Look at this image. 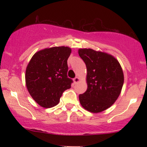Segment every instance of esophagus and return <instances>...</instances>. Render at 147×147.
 I'll return each mask as SVG.
<instances>
[{"label": "esophagus", "mask_w": 147, "mask_h": 147, "mask_svg": "<svg viewBox=\"0 0 147 147\" xmlns=\"http://www.w3.org/2000/svg\"><path fill=\"white\" fill-rule=\"evenodd\" d=\"M73 81H74V83L77 84V83H78L79 81H80V79H79L78 77H76L75 78L73 79Z\"/></svg>", "instance_id": "esophagus-1"}]
</instances>
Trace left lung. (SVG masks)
Wrapping results in <instances>:
<instances>
[{
  "mask_svg": "<svg viewBox=\"0 0 147 147\" xmlns=\"http://www.w3.org/2000/svg\"><path fill=\"white\" fill-rule=\"evenodd\" d=\"M79 55L87 68L88 88L79 99L86 110L97 113L111 107L120 95L124 74L112 55L92 49H79Z\"/></svg>",
  "mask_w": 147,
  "mask_h": 147,
  "instance_id": "left-lung-1",
  "label": "left lung"
}]
</instances>
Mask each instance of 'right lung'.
<instances>
[{"mask_svg":"<svg viewBox=\"0 0 147 147\" xmlns=\"http://www.w3.org/2000/svg\"><path fill=\"white\" fill-rule=\"evenodd\" d=\"M71 53L68 47L45 48L36 52L25 71L28 92L38 105H57L63 92L70 88L72 80L67 76V61Z\"/></svg>","mask_w":147,"mask_h":147,"instance_id":"right-lung-1","label":"right lung"}]
</instances>
